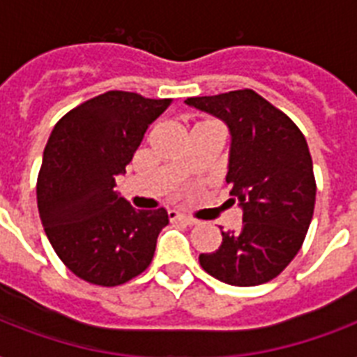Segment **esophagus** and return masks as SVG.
<instances>
[{"label":"esophagus","instance_id":"34e87169","mask_svg":"<svg viewBox=\"0 0 357 357\" xmlns=\"http://www.w3.org/2000/svg\"><path fill=\"white\" fill-rule=\"evenodd\" d=\"M168 217L172 218V220H181V222L189 224V226H192V224H196L195 218L187 217V215H181V213H178V211H168Z\"/></svg>","mask_w":357,"mask_h":357}]
</instances>
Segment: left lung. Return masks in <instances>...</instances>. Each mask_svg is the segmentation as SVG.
Returning <instances> with one entry per match:
<instances>
[{
    "label": "left lung",
    "mask_w": 357,
    "mask_h": 357,
    "mask_svg": "<svg viewBox=\"0 0 357 357\" xmlns=\"http://www.w3.org/2000/svg\"><path fill=\"white\" fill-rule=\"evenodd\" d=\"M222 120L231 135L226 181L243 207V226L222 231L202 268L220 282L252 287L271 282L302 248L315 209L317 185L305 137L287 114L243 89L185 100Z\"/></svg>",
    "instance_id": "8db88e82"
}]
</instances>
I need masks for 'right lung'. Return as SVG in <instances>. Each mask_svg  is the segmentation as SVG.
Masks as SVG:
<instances>
[{
  "mask_svg": "<svg viewBox=\"0 0 357 357\" xmlns=\"http://www.w3.org/2000/svg\"><path fill=\"white\" fill-rule=\"evenodd\" d=\"M172 100L109 91L53 128L36 181L42 226L75 276L114 287L150 266L168 213L137 211L114 192L146 129Z\"/></svg>",
  "mask_w": 357,
  "mask_h": 357,
  "instance_id": "add662e5",
  "label": "right lung"
}]
</instances>
